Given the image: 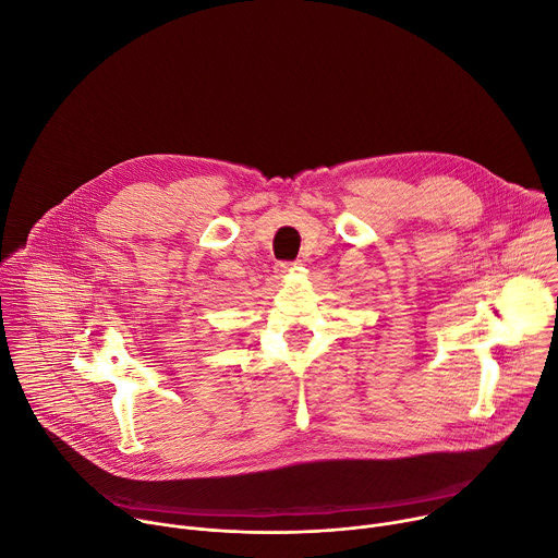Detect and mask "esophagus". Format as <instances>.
I'll use <instances>...</instances> for the list:
<instances>
[{
    "instance_id": "esophagus-1",
    "label": "esophagus",
    "mask_w": 558,
    "mask_h": 558,
    "mask_svg": "<svg viewBox=\"0 0 558 558\" xmlns=\"http://www.w3.org/2000/svg\"><path fill=\"white\" fill-rule=\"evenodd\" d=\"M293 265H298V263H293ZM293 265H289V263H280V265H278V269H280V271H287V269H291Z\"/></svg>"
}]
</instances>
